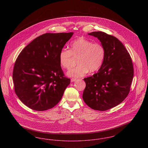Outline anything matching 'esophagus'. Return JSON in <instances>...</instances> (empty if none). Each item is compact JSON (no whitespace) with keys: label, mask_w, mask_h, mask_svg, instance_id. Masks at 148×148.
I'll list each match as a JSON object with an SVG mask.
<instances>
[{"label":"esophagus","mask_w":148,"mask_h":148,"mask_svg":"<svg viewBox=\"0 0 148 148\" xmlns=\"http://www.w3.org/2000/svg\"><path fill=\"white\" fill-rule=\"evenodd\" d=\"M77 80V79L76 78H71V82H75V81H76Z\"/></svg>","instance_id":"34e87169"}]
</instances>
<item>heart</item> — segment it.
<instances>
[{
    "label": "heart",
    "mask_w": 148,
    "mask_h": 148,
    "mask_svg": "<svg viewBox=\"0 0 148 148\" xmlns=\"http://www.w3.org/2000/svg\"><path fill=\"white\" fill-rule=\"evenodd\" d=\"M106 56L103 46L98 42L79 37L73 40L70 45V50L63 49L59 54L60 66L69 69L73 57H77V66L68 71L70 77H79L85 75L90 71L95 72L103 65Z\"/></svg>",
    "instance_id": "1"
}]
</instances>
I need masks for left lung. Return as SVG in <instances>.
Here are the masks:
<instances>
[{
	"mask_svg": "<svg viewBox=\"0 0 148 148\" xmlns=\"http://www.w3.org/2000/svg\"><path fill=\"white\" fill-rule=\"evenodd\" d=\"M88 34L100 40L106 56L98 73L84 79L86 86L83 99L92 109L105 111L127 98L134 76L133 65L126 48L116 37L102 32Z\"/></svg>",
	"mask_w": 148,
	"mask_h": 148,
	"instance_id": "obj_1",
	"label": "left lung"
}]
</instances>
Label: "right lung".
<instances>
[{"label":"right lung","mask_w":148,"mask_h":148,"mask_svg":"<svg viewBox=\"0 0 148 148\" xmlns=\"http://www.w3.org/2000/svg\"><path fill=\"white\" fill-rule=\"evenodd\" d=\"M74 33H45L28 44L14 64L15 92L28 108L44 111L60 101L71 79L64 77L59 54Z\"/></svg>","instance_id":"right-lung-1"}]
</instances>
